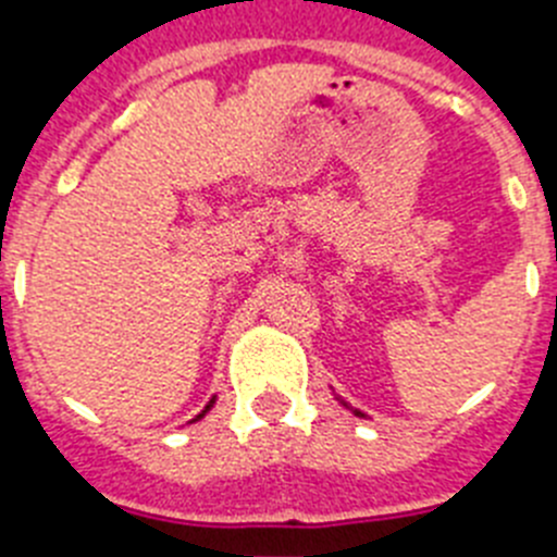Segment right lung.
<instances>
[{"label":"right lung","mask_w":557,"mask_h":557,"mask_svg":"<svg viewBox=\"0 0 557 557\" xmlns=\"http://www.w3.org/2000/svg\"><path fill=\"white\" fill-rule=\"evenodd\" d=\"M209 407H211V401H209ZM209 407H206V410H209ZM206 410H203V412H206ZM203 412H200V416H198V418H203Z\"/></svg>","instance_id":"1"}]
</instances>
